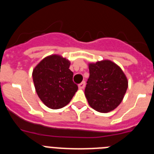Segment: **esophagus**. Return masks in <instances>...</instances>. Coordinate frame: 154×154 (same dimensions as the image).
I'll return each instance as SVG.
<instances>
[{"instance_id": "34e87169", "label": "esophagus", "mask_w": 154, "mask_h": 154, "mask_svg": "<svg viewBox=\"0 0 154 154\" xmlns=\"http://www.w3.org/2000/svg\"><path fill=\"white\" fill-rule=\"evenodd\" d=\"M79 88L80 89H84V88H85V81H83V82H82L81 83L79 84Z\"/></svg>"}]
</instances>
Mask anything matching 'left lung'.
<instances>
[{
	"instance_id": "left-lung-1",
	"label": "left lung",
	"mask_w": 154,
	"mask_h": 154,
	"mask_svg": "<svg viewBox=\"0 0 154 154\" xmlns=\"http://www.w3.org/2000/svg\"><path fill=\"white\" fill-rule=\"evenodd\" d=\"M89 78L85 95L89 106L99 112H109L120 104L128 87L122 69L109 60L89 65Z\"/></svg>"
}]
</instances>
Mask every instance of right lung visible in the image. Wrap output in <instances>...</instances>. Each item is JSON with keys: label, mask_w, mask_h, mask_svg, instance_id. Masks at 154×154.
Instances as JSON below:
<instances>
[{"label": "right lung", "mask_w": 154, "mask_h": 154, "mask_svg": "<svg viewBox=\"0 0 154 154\" xmlns=\"http://www.w3.org/2000/svg\"><path fill=\"white\" fill-rule=\"evenodd\" d=\"M69 66L70 62L66 58L53 55L45 58L34 69L35 90L48 108L58 109L65 106L78 90Z\"/></svg>", "instance_id": "1"}]
</instances>
